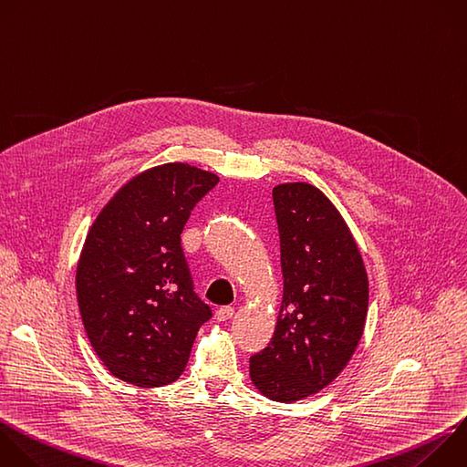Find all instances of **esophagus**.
Listing matches in <instances>:
<instances>
[{
    "label": "esophagus",
    "instance_id": "1",
    "mask_svg": "<svg viewBox=\"0 0 467 467\" xmlns=\"http://www.w3.org/2000/svg\"><path fill=\"white\" fill-rule=\"evenodd\" d=\"M234 314H235V308H234V306H221V308H217V312H215V319H217V321H228V319H232Z\"/></svg>",
    "mask_w": 467,
    "mask_h": 467
}]
</instances>
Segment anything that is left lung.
<instances>
[{
	"instance_id": "8db88e82",
	"label": "left lung",
	"mask_w": 467,
	"mask_h": 467,
	"mask_svg": "<svg viewBox=\"0 0 467 467\" xmlns=\"http://www.w3.org/2000/svg\"><path fill=\"white\" fill-rule=\"evenodd\" d=\"M281 243L283 301L268 347L250 358L261 394L292 403L327 387L363 334L368 279L343 217L314 186L272 192Z\"/></svg>"
}]
</instances>
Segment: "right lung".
Wrapping results in <instances>:
<instances>
[{
	"label": "right lung",
	"mask_w": 467,
	"mask_h": 467,
	"mask_svg": "<svg viewBox=\"0 0 467 467\" xmlns=\"http://www.w3.org/2000/svg\"><path fill=\"white\" fill-rule=\"evenodd\" d=\"M219 177L164 164L130 181L91 226L77 268L88 337L122 381H175L212 308L197 294L181 234Z\"/></svg>",
	"instance_id": "1"
}]
</instances>
